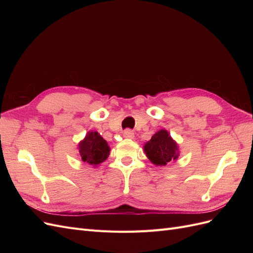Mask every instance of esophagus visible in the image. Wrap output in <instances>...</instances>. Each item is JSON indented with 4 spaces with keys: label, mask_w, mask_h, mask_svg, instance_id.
<instances>
[{
    "label": "esophagus",
    "mask_w": 253,
    "mask_h": 253,
    "mask_svg": "<svg viewBox=\"0 0 253 253\" xmlns=\"http://www.w3.org/2000/svg\"><path fill=\"white\" fill-rule=\"evenodd\" d=\"M124 137L126 139H133L134 133L131 131V129H126V131L124 132Z\"/></svg>",
    "instance_id": "esophagus-1"
}]
</instances>
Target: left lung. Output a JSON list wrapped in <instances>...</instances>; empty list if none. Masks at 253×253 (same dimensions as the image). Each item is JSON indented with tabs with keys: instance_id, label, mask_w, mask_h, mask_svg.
I'll use <instances>...</instances> for the list:
<instances>
[{
	"instance_id": "obj_1",
	"label": "left lung",
	"mask_w": 253,
	"mask_h": 253,
	"mask_svg": "<svg viewBox=\"0 0 253 253\" xmlns=\"http://www.w3.org/2000/svg\"><path fill=\"white\" fill-rule=\"evenodd\" d=\"M143 151L150 162L158 167L167 166L171 160H177L179 156L177 142L165 128L159 129L148 142L144 143Z\"/></svg>"
}]
</instances>
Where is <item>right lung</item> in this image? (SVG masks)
Listing matches in <instances>:
<instances>
[{"label":"right lung","mask_w":253,"mask_h":253,"mask_svg":"<svg viewBox=\"0 0 253 253\" xmlns=\"http://www.w3.org/2000/svg\"><path fill=\"white\" fill-rule=\"evenodd\" d=\"M78 151V155L83 163L98 167L109 157L111 149L100 134L96 131H89L79 142Z\"/></svg>","instance_id":"right-lung-1"}]
</instances>
